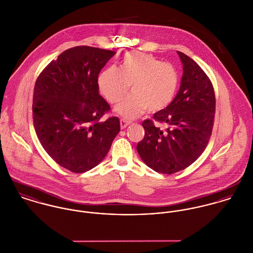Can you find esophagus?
Masks as SVG:
<instances>
[{"label": "esophagus", "instance_id": "esophagus-1", "mask_svg": "<svg viewBox=\"0 0 253 253\" xmlns=\"http://www.w3.org/2000/svg\"><path fill=\"white\" fill-rule=\"evenodd\" d=\"M130 125V122H128V121H126V120H124V119H122L121 120V128L122 129H124V128H126L127 126H129Z\"/></svg>", "mask_w": 253, "mask_h": 253}]
</instances>
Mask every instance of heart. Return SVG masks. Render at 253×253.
Wrapping results in <instances>:
<instances>
[{
  "label": "heart",
  "mask_w": 253,
  "mask_h": 253,
  "mask_svg": "<svg viewBox=\"0 0 253 253\" xmlns=\"http://www.w3.org/2000/svg\"><path fill=\"white\" fill-rule=\"evenodd\" d=\"M130 84L132 92L115 109L128 120L146 110L155 113L168 107L176 94L179 74L173 65L134 50L123 56L120 68L109 66L98 77L100 92L112 104L125 97Z\"/></svg>",
  "instance_id": "heart-1"
}]
</instances>
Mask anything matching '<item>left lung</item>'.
I'll use <instances>...</instances> for the list:
<instances>
[{"label": "left lung", "mask_w": 253, "mask_h": 253, "mask_svg": "<svg viewBox=\"0 0 253 253\" xmlns=\"http://www.w3.org/2000/svg\"><path fill=\"white\" fill-rule=\"evenodd\" d=\"M177 53L183 64L179 91L168 107L153 116L166 129L145 120L144 138L136 147L145 164L164 174L178 172L197 161L210 141L214 123L211 81L192 58Z\"/></svg>", "instance_id": "left-lung-1"}]
</instances>
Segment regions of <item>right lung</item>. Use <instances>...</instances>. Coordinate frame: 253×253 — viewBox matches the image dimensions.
I'll return each mask as SVG.
<instances>
[{
  "label": "right lung",
  "instance_id": "add662e5",
  "mask_svg": "<svg viewBox=\"0 0 253 253\" xmlns=\"http://www.w3.org/2000/svg\"><path fill=\"white\" fill-rule=\"evenodd\" d=\"M115 54L93 46H75L59 54L37 79V136L54 162L75 173L101 163L120 131L117 117L100 121L110 105L98 92V75Z\"/></svg>",
  "mask_w": 253,
  "mask_h": 253
}]
</instances>
